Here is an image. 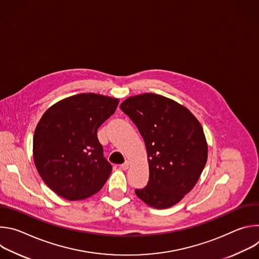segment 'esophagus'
I'll return each instance as SVG.
<instances>
[{
    "mask_svg": "<svg viewBox=\"0 0 259 259\" xmlns=\"http://www.w3.org/2000/svg\"><path fill=\"white\" fill-rule=\"evenodd\" d=\"M128 168H129V162L128 161H126L125 163H123L121 165V169H123V170H127Z\"/></svg>",
    "mask_w": 259,
    "mask_h": 259,
    "instance_id": "34e87169",
    "label": "esophagus"
}]
</instances>
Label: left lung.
I'll use <instances>...</instances> for the list:
<instances>
[{"instance_id": "1", "label": "left lung", "mask_w": 259, "mask_h": 259, "mask_svg": "<svg viewBox=\"0 0 259 259\" xmlns=\"http://www.w3.org/2000/svg\"><path fill=\"white\" fill-rule=\"evenodd\" d=\"M120 108L136 125L149 159V182L136 196L157 209L175 205L195 187L207 162L201 124L188 108L153 93L129 97Z\"/></svg>"}]
</instances>
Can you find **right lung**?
Masks as SVG:
<instances>
[{
  "mask_svg": "<svg viewBox=\"0 0 259 259\" xmlns=\"http://www.w3.org/2000/svg\"><path fill=\"white\" fill-rule=\"evenodd\" d=\"M116 98L78 94L52 105L36 125L33 160L40 176L58 196L83 200L100 191L112 165L103 156L97 129L118 106Z\"/></svg>",
  "mask_w": 259,
  "mask_h": 259,
  "instance_id": "add662e5",
  "label": "right lung"
}]
</instances>
